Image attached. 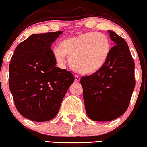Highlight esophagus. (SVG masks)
Here are the masks:
<instances>
[{
    "mask_svg": "<svg viewBox=\"0 0 147 147\" xmlns=\"http://www.w3.org/2000/svg\"><path fill=\"white\" fill-rule=\"evenodd\" d=\"M80 80H81V78H80L78 75H75V81L78 82V81H79Z\"/></svg>",
    "mask_w": 147,
    "mask_h": 147,
    "instance_id": "34e87169",
    "label": "esophagus"
}]
</instances>
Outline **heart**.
I'll use <instances>...</instances> for the list:
<instances>
[{
	"instance_id": "b5f03b06",
	"label": "heart",
	"mask_w": 147,
	"mask_h": 147,
	"mask_svg": "<svg viewBox=\"0 0 147 147\" xmlns=\"http://www.w3.org/2000/svg\"><path fill=\"white\" fill-rule=\"evenodd\" d=\"M111 41L107 36L98 32H87L69 38L55 46L52 53L56 63L63 67L66 56L70 66L81 74H91L99 70L109 56Z\"/></svg>"
}]
</instances>
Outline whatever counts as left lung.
<instances>
[{
  "instance_id": "8db88e82",
  "label": "left lung",
  "mask_w": 147,
  "mask_h": 147,
  "mask_svg": "<svg viewBox=\"0 0 147 147\" xmlns=\"http://www.w3.org/2000/svg\"><path fill=\"white\" fill-rule=\"evenodd\" d=\"M115 43L105 64L81 78L86 114L96 121L118 118L126 111L135 86L134 61L126 40L109 30Z\"/></svg>"
}]
</instances>
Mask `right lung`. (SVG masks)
<instances>
[{
    "instance_id": "obj_1",
    "label": "right lung",
    "mask_w": 147,
    "mask_h": 147,
    "mask_svg": "<svg viewBox=\"0 0 147 147\" xmlns=\"http://www.w3.org/2000/svg\"><path fill=\"white\" fill-rule=\"evenodd\" d=\"M62 31L34 34L17 46L9 65V88L18 112L33 121L57 115L75 78L56 67L51 49Z\"/></svg>"
}]
</instances>
